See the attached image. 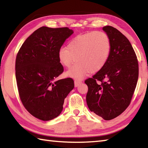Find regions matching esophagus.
<instances>
[{"instance_id":"1","label":"esophagus","mask_w":148,"mask_h":148,"mask_svg":"<svg viewBox=\"0 0 148 148\" xmlns=\"http://www.w3.org/2000/svg\"><path fill=\"white\" fill-rule=\"evenodd\" d=\"M82 83V81H80V80H75L74 81V86H76V87H77V86H78L79 85H81Z\"/></svg>"}]
</instances>
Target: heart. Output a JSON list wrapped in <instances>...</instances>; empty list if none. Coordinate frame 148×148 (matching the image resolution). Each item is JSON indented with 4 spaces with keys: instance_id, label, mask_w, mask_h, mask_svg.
I'll list each match as a JSON object with an SVG mask.
<instances>
[{
    "instance_id": "heart-1",
    "label": "heart",
    "mask_w": 148,
    "mask_h": 148,
    "mask_svg": "<svg viewBox=\"0 0 148 148\" xmlns=\"http://www.w3.org/2000/svg\"><path fill=\"white\" fill-rule=\"evenodd\" d=\"M111 51L109 36L103 31H90L78 34L70 40L67 47H62L58 51L60 63L66 68L69 76L81 79L90 73L102 69L108 62Z\"/></svg>"
}]
</instances>
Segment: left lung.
<instances>
[{"label":"left lung","instance_id":"1","mask_svg":"<svg viewBox=\"0 0 148 148\" xmlns=\"http://www.w3.org/2000/svg\"><path fill=\"white\" fill-rule=\"evenodd\" d=\"M103 29L110 39V54L104 67L85 83L88 88L86 100L90 110L108 121L121 115L131 103L138 81V63L124 34L112 26Z\"/></svg>","mask_w":148,"mask_h":148}]
</instances>
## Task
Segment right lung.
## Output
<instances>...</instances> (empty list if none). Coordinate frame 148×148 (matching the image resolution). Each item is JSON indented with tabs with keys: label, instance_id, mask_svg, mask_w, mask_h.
Wrapping results in <instances>:
<instances>
[{
	"label": "right lung",
	"instance_id": "obj_1",
	"mask_svg": "<svg viewBox=\"0 0 148 148\" xmlns=\"http://www.w3.org/2000/svg\"><path fill=\"white\" fill-rule=\"evenodd\" d=\"M73 33L69 27H40L17 53L15 76L20 99L33 116L42 121L56 118L64 99L74 87L71 77L54 81L63 73L58 51Z\"/></svg>",
	"mask_w": 148,
	"mask_h": 148
}]
</instances>
